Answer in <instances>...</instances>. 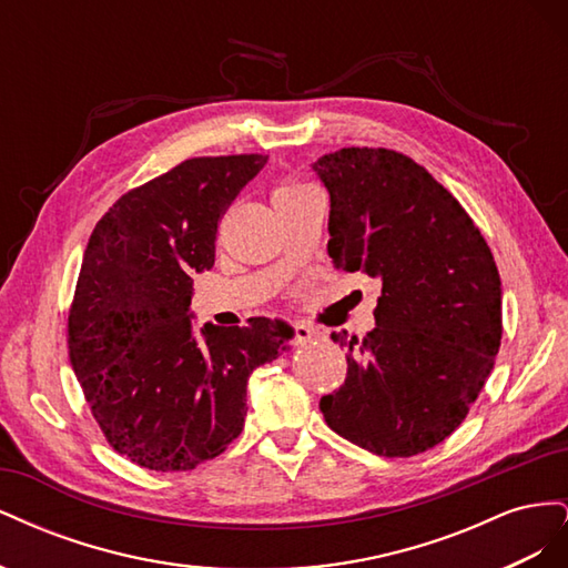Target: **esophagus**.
Instances as JSON below:
<instances>
[{"label": "esophagus", "instance_id": "34e87169", "mask_svg": "<svg viewBox=\"0 0 568 568\" xmlns=\"http://www.w3.org/2000/svg\"><path fill=\"white\" fill-rule=\"evenodd\" d=\"M315 336H317V332L313 329V326L294 322V338H296V343H307V341H313Z\"/></svg>", "mask_w": 568, "mask_h": 568}]
</instances>
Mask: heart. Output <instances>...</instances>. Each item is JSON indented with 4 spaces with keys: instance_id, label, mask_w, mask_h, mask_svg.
Here are the masks:
<instances>
[{
    "instance_id": "heart-1",
    "label": "heart",
    "mask_w": 568,
    "mask_h": 568,
    "mask_svg": "<svg viewBox=\"0 0 568 568\" xmlns=\"http://www.w3.org/2000/svg\"><path fill=\"white\" fill-rule=\"evenodd\" d=\"M311 189H313V186H307L305 182L284 180V182H280L277 186H274L272 201H274V205H280V203H284V201H291V199H296V196H301V194H305V192H311Z\"/></svg>"
}]
</instances>
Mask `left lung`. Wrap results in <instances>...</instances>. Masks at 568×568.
Here are the masks:
<instances>
[{"label": "left lung", "mask_w": 568, "mask_h": 568, "mask_svg": "<svg viewBox=\"0 0 568 568\" xmlns=\"http://www.w3.org/2000/svg\"><path fill=\"white\" fill-rule=\"evenodd\" d=\"M313 170L329 192L334 267L382 282L374 329L332 334L348 374L320 400L324 422L374 455H419L464 422L500 351L493 253L448 189L398 151L351 146Z\"/></svg>", "instance_id": "left-lung-1"}]
</instances>
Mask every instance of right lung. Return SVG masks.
<instances>
[{"instance_id":"add662e5","label":"right lung","mask_w":568,"mask_h":568,"mask_svg":"<svg viewBox=\"0 0 568 568\" xmlns=\"http://www.w3.org/2000/svg\"><path fill=\"white\" fill-rule=\"evenodd\" d=\"M267 156L189 159L120 196L84 248L68 355L113 448L151 471H189L242 434L246 384L294 338L282 320L205 322L194 274L215 263L217 220Z\"/></svg>"}]
</instances>
